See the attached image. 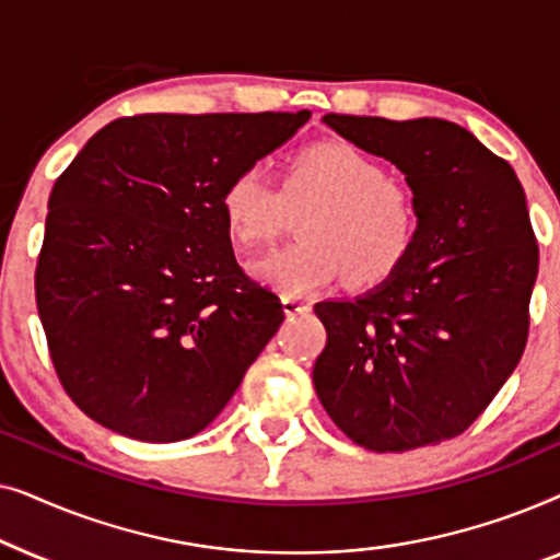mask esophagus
Listing matches in <instances>:
<instances>
[{
	"label": "esophagus",
	"mask_w": 560,
	"mask_h": 560,
	"mask_svg": "<svg viewBox=\"0 0 560 560\" xmlns=\"http://www.w3.org/2000/svg\"><path fill=\"white\" fill-rule=\"evenodd\" d=\"M282 311H285V316H303V313L311 311V303L293 295H282Z\"/></svg>",
	"instance_id": "34e87169"
}]
</instances>
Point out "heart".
<instances>
[{
  "label": "heart",
  "instance_id": "1",
  "mask_svg": "<svg viewBox=\"0 0 560 560\" xmlns=\"http://www.w3.org/2000/svg\"><path fill=\"white\" fill-rule=\"evenodd\" d=\"M219 206L242 247L272 242L293 213L308 211L301 242L252 265L257 280L293 298L343 275L351 288H377L408 262L420 234L412 190L347 142H318L298 152L282 190L257 167L236 173Z\"/></svg>",
  "mask_w": 560,
  "mask_h": 560
}]
</instances>
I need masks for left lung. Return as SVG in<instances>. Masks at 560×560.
Here are the masks:
<instances>
[{
	"instance_id": "8db88e82",
	"label": "left lung",
	"mask_w": 560,
	"mask_h": 560,
	"mask_svg": "<svg viewBox=\"0 0 560 560\" xmlns=\"http://www.w3.org/2000/svg\"><path fill=\"white\" fill-rule=\"evenodd\" d=\"M343 140L405 175L420 234L400 270L354 301L316 303L313 385L359 446L387 454L464 433L515 372L538 244L508 160L446 119L326 114Z\"/></svg>"
}]
</instances>
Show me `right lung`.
Masks as SVG:
<instances>
[{
  "instance_id": "1",
  "label": "right lung",
  "mask_w": 560,
  "mask_h": 560,
  "mask_svg": "<svg viewBox=\"0 0 560 560\" xmlns=\"http://www.w3.org/2000/svg\"><path fill=\"white\" fill-rule=\"evenodd\" d=\"M311 112L140 114L83 144L52 186L35 298L50 359L98 425L201 433L285 318L236 265L221 190Z\"/></svg>"
}]
</instances>
